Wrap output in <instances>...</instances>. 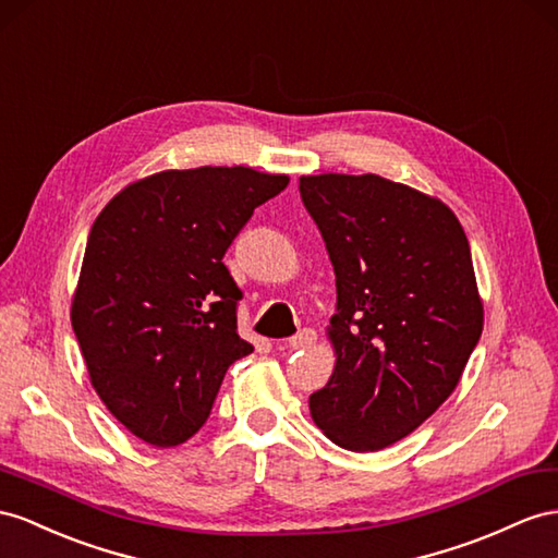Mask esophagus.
<instances>
[{
    "mask_svg": "<svg viewBox=\"0 0 558 558\" xmlns=\"http://www.w3.org/2000/svg\"><path fill=\"white\" fill-rule=\"evenodd\" d=\"M316 339H318V335H316V330H302L299 335H294L292 339H288V349H292V351H299V349H311L313 344H316Z\"/></svg>",
    "mask_w": 558,
    "mask_h": 558,
    "instance_id": "1",
    "label": "esophagus"
}]
</instances>
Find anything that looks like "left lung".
<instances>
[{
  "label": "left lung",
  "instance_id": "left-lung-1",
  "mask_svg": "<svg viewBox=\"0 0 558 558\" xmlns=\"http://www.w3.org/2000/svg\"><path fill=\"white\" fill-rule=\"evenodd\" d=\"M337 276L330 381L311 417L339 448L373 452L434 415L483 332L469 240L442 199L377 174L299 179Z\"/></svg>",
  "mask_w": 558,
  "mask_h": 558
}]
</instances>
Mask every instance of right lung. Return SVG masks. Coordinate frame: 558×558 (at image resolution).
I'll list each match as a JSON object with an SVG mask.
<instances>
[{"label": "right lung", "mask_w": 558, "mask_h": 558, "mask_svg": "<svg viewBox=\"0 0 558 558\" xmlns=\"http://www.w3.org/2000/svg\"><path fill=\"white\" fill-rule=\"evenodd\" d=\"M288 183L252 167L165 169L124 185L96 217L70 320L94 391L136 438L189 440L226 369L252 353L223 254Z\"/></svg>", "instance_id": "obj_1"}]
</instances>
